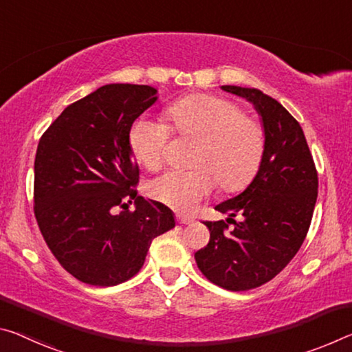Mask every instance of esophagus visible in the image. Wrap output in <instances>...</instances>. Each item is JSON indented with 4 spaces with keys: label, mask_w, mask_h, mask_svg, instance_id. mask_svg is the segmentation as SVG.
Here are the masks:
<instances>
[{
    "label": "esophagus",
    "mask_w": 352,
    "mask_h": 352,
    "mask_svg": "<svg viewBox=\"0 0 352 352\" xmlns=\"http://www.w3.org/2000/svg\"><path fill=\"white\" fill-rule=\"evenodd\" d=\"M177 222H178V224H182V226H186V224H191L192 219H191V217H188V216L177 214Z\"/></svg>",
    "instance_id": "esophagus-1"
}]
</instances>
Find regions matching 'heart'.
Listing matches in <instances>:
<instances>
[{
  "label": "heart",
  "instance_id": "heart-1",
  "mask_svg": "<svg viewBox=\"0 0 352 352\" xmlns=\"http://www.w3.org/2000/svg\"><path fill=\"white\" fill-rule=\"evenodd\" d=\"M172 126L183 138L196 139L192 170H170L150 183L155 200L177 211L191 213L214 191L219 182L227 192L252 180L265 150L263 126L230 100L196 94L178 100L167 109ZM172 128L163 120L139 117L130 130L135 158L150 170L166 158Z\"/></svg>",
  "mask_w": 352,
  "mask_h": 352
}]
</instances>
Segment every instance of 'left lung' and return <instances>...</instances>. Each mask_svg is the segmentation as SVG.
<instances>
[{
	"label": "left lung",
	"instance_id": "1",
	"mask_svg": "<svg viewBox=\"0 0 352 352\" xmlns=\"http://www.w3.org/2000/svg\"><path fill=\"white\" fill-rule=\"evenodd\" d=\"M221 89L254 104L265 150L250 185L214 206L228 219L236 214L244 219L230 232L224 221L204 222L210 243L194 256L210 282L246 292L274 278L302 246L318 197V174L302 128L277 100L258 89Z\"/></svg>",
	"mask_w": 352,
	"mask_h": 352
}]
</instances>
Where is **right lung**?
<instances>
[{
	"instance_id": "1",
	"label": "right lung",
	"mask_w": 352,
	"mask_h": 352,
	"mask_svg": "<svg viewBox=\"0 0 352 352\" xmlns=\"http://www.w3.org/2000/svg\"><path fill=\"white\" fill-rule=\"evenodd\" d=\"M156 94L141 85L98 87L67 106L38 141V228L60 266L89 285L113 287L138 274L153 239L175 227L170 208L135 189L130 130ZM133 199L135 212L113 213Z\"/></svg>"
}]
</instances>
